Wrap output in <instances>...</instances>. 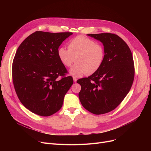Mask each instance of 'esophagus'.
I'll list each match as a JSON object with an SVG mask.
<instances>
[{
  "instance_id": "obj_1",
  "label": "esophagus",
  "mask_w": 151,
  "mask_h": 151,
  "mask_svg": "<svg viewBox=\"0 0 151 151\" xmlns=\"http://www.w3.org/2000/svg\"><path fill=\"white\" fill-rule=\"evenodd\" d=\"M73 81H74L75 83H76V82L77 81V79H76V77H73Z\"/></svg>"
}]
</instances>
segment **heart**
Returning a JSON list of instances; mask_svg holds the SVG:
<instances>
[{
	"label": "heart",
	"instance_id": "1",
	"mask_svg": "<svg viewBox=\"0 0 151 151\" xmlns=\"http://www.w3.org/2000/svg\"><path fill=\"white\" fill-rule=\"evenodd\" d=\"M68 49L61 46L58 50V58L62 64L69 67L76 63L70 70V73L80 77L87 73L93 74L98 71L104 62L105 52L104 46L92 40L79 35L68 44Z\"/></svg>",
	"mask_w": 151,
	"mask_h": 151
}]
</instances>
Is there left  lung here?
Segmentation results:
<instances>
[{
  "label": "left lung",
  "instance_id": "left-lung-1",
  "mask_svg": "<svg viewBox=\"0 0 151 151\" xmlns=\"http://www.w3.org/2000/svg\"><path fill=\"white\" fill-rule=\"evenodd\" d=\"M104 45L105 57L101 67L88 78L78 80L79 99L83 106L95 114L114 109L132 86L134 68L132 52L118 35L110 33L88 34Z\"/></svg>",
  "mask_w": 151,
  "mask_h": 151
}]
</instances>
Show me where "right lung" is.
Listing matches in <instances>:
<instances>
[{
    "mask_svg": "<svg viewBox=\"0 0 151 151\" xmlns=\"http://www.w3.org/2000/svg\"><path fill=\"white\" fill-rule=\"evenodd\" d=\"M72 34L36 31L18 47L12 65L13 85L21 104L32 113L50 116L61 108L73 80L64 76L67 71L58 50ZM59 76L63 78L58 81Z\"/></svg>",
    "mask_w": 151,
    "mask_h": 151,
    "instance_id": "1",
    "label": "right lung"
}]
</instances>
